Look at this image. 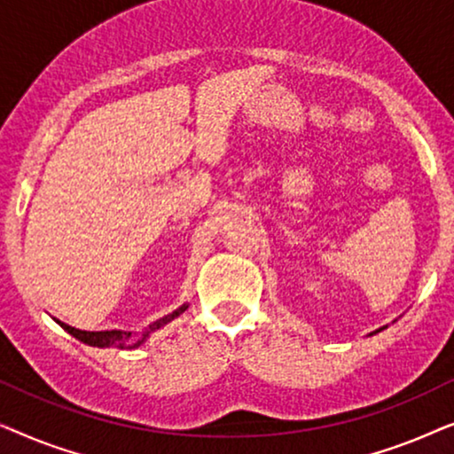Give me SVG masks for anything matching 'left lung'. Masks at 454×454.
I'll use <instances>...</instances> for the list:
<instances>
[{"label": "left lung", "mask_w": 454, "mask_h": 454, "mask_svg": "<svg viewBox=\"0 0 454 454\" xmlns=\"http://www.w3.org/2000/svg\"><path fill=\"white\" fill-rule=\"evenodd\" d=\"M384 328H387V326H382V328H376V331H374V333H370V334H368V337H372V334H376V333H380V331H384Z\"/></svg>", "instance_id": "1"}]
</instances>
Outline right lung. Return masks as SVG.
I'll use <instances>...</instances> for the list:
<instances>
[{"label":"right lung","mask_w":454,"mask_h":454,"mask_svg":"<svg viewBox=\"0 0 454 454\" xmlns=\"http://www.w3.org/2000/svg\"><path fill=\"white\" fill-rule=\"evenodd\" d=\"M188 309V303H184V306H179L177 309H173L171 314L163 316V318L151 322V325L142 328V331H80V328H74L70 325H66V322H61L58 318H53L58 325L64 328L72 334V337H76L80 343L84 345H90V347H98V349H105V347H120V349H136V347H140L142 343H146L148 337L154 331H159V328H163L165 325H169L171 320H176L179 314L185 312Z\"/></svg>","instance_id":"right-lung-1"}]
</instances>
